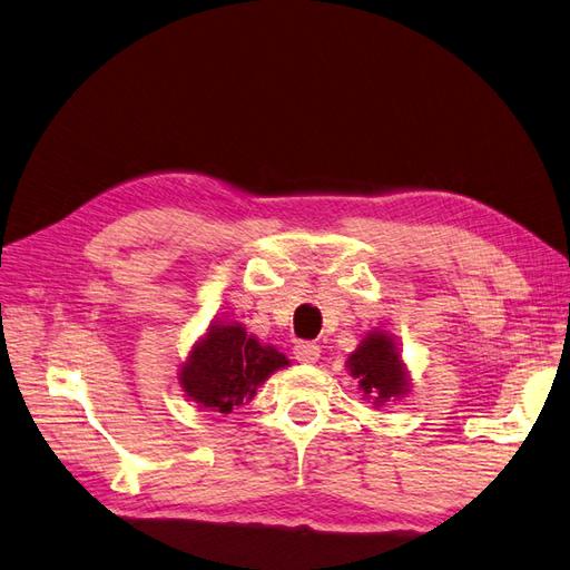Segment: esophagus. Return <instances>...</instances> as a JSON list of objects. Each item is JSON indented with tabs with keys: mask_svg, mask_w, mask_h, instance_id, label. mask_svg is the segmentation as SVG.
<instances>
[{
	"mask_svg": "<svg viewBox=\"0 0 570 570\" xmlns=\"http://www.w3.org/2000/svg\"><path fill=\"white\" fill-rule=\"evenodd\" d=\"M321 356V347L316 342H297L295 344V358L299 361V364H316Z\"/></svg>",
	"mask_w": 570,
	"mask_h": 570,
	"instance_id": "esophagus-1",
	"label": "esophagus"
}]
</instances>
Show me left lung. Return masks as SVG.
<instances>
[{
	"mask_svg": "<svg viewBox=\"0 0 570 570\" xmlns=\"http://www.w3.org/2000/svg\"><path fill=\"white\" fill-rule=\"evenodd\" d=\"M347 368L375 404H383L390 396H400L406 390V373L400 354L392 337L383 333H373L361 342V347L350 356Z\"/></svg>",
	"mask_w": 570,
	"mask_h": 570,
	"instance_id": "obj_1",
	"label": "left lung"
}]
</instances>
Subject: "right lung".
<instances>
[{
    "label": "right lung",
    "instance_id": "right-lung-1",
    "mask_svg": "<svg viewBox=\"0 0 570 570\" xmlns=\"http://www.w3.org/2000/svg\"><path fill=\"white\" fill-rule=\"evenodd\" d=\"M283 366H287L285 354L249 337L239 323L214 325L189 354L180 385L199 406L228 413L252 400L256 387Z\"/></svg>",
    "mask_w": 570,
    "mask_h": 570
}]
</instances>
